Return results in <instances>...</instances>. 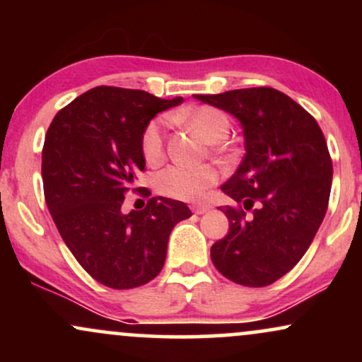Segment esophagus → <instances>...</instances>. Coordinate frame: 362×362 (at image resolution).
<instances>
[{
	"mask_svg": "<svg viewBox=\"0 0 362 362\" xmlns=\"http://www.w3.org/2000/svg\"><path fill=\"white\" fill-rule=\"evenodd\" d=\"M209 209H211V207L209 206H204V204H194L192 206V211H194L195 214H204Z\"/></svg>",
	"mask_w": 362,
	"mask_h": 362,
	"instance_id": "obj_1",
	"label": "esophagus"
}]
</instances>
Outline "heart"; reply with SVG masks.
I'll list each match as a JSON object with an SVG mask.
<instances>
[{
  "mask_svg": "<svg viewBox=\"0 0 362 362\" xmlns=\"http://www.w3.org/2000/svg\"><path fill=\"white\" fill-rule=\"evenodd\" d=\"M175 119L187 120L207 143H221L230 131V119L216 107H195L187 114L175 115ZM165 120L153 119L141 134V153L144 161L156 167L165 158ZM218 182V172L209 165L204 167H184L172 165L161 170L155 178L156 190L167 197L178 201L197 202L206 197L207 190Z\"/></svg>",
  "mask_w": 362,
  "mask_h": 362,
  "instance_id": "b5f03b06",
  "label": "heart"
}]
</instances>
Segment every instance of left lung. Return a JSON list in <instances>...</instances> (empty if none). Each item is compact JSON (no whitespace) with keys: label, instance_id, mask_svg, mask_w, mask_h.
I'll use <instances>...</instances> for the list:
<instances>
[{"label":"left lung","instance_id":"left-lung-1","mask_svg":"<svg viewBox=\"0 0 362 362\" xmlns=\"http://www.w3.org/2000/svg\"><path fill=\"white\" fill-rule=\"evenodd\" d=\"M194 97L240 120L247 151L221 185L238 206L221 209L230 231L211 247L214 267L236 284H272L301 260L325 218L334 170L322 129L269 86Z\"/></svg>","mask_w":362,"mask_h":362}]
</instances>
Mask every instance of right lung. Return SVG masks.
<instances>
[{"label":"right lung","mask_w":362,"mask_h":362,"mask_svg":"<svg viewBox=\"0 0 362 362\" xmlns=\"http://www.w3.org/2000/svg\"><path fill=\"white\" fill-rule=\"evenodd\" d=\"M182 100L97 86L57 112L45 134L42 180L49 213L74 259L112 289L155 279L173 226L192 216L187 204L168 197H151L143 211L120 209L146 165L141 153L144 127Z\"/></svg>","instance_id":"right-lung-1"}]
</instances>
